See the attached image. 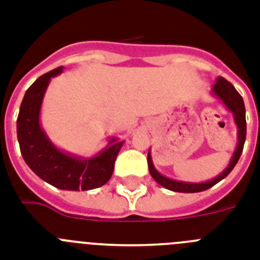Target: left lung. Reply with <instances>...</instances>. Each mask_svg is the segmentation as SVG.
Wrapping results in <instances>:
<instances>
[{
  "label": "left lung",
  "mask_w": 260,
  "mask_h": 260,
  "mask_svg": "<svg viewBox=\"0 0 260 260\" xmlns=\"http://www.w3.org/2000/svg\"><path fill=\"white\" fill-rule=\"evenodd\" d=\"M211 91H213V93L218 99L222 100V103L226 106V108L234 115V121L238 126V145L234 154L231 157L230 164H229V167L219 176H217L211 181L198 182V184L197 182H184V181L171 180V178L165 177L161 173H158L156 171V168H154L153 162H152V156H150L149 150L148 152V168H149L150 176L154 178L157 184H160L165 189H169L172 191H178V193H198V191L208 190L211 186L218 184L219 181L223 180L226 176H229V173L234 169L238 160H239V157H241L243 145H245L246 141V108L243 99H242L239 92L235 89V87L230 82L224 79V78H222V76L218 78Z\"/></svg>",
  "instance_id": "left-lung-1"
}]
</instances>
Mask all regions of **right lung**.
<instances>
[{
  "mask_svg": "<svg viewBox=\"0 0 260 260\" xmlns=\"http://www.w3.org/2000/svg\"><path fill=\"white\" fill-rule=\"evenodd\" d=\"M62 71L63 67H58L39 76L26 91L17 119L19 148L30 169L47 184L62 190H91L108 182L124 141L112 137L99 154L80 158L64 153L49 140L39 123V113L50 80Z\"/></svg>",
  "mask_w": 260,
  "mask_h": 260,
  "instance_id": "1",
  "label": "right lung"
}]
</instances>
